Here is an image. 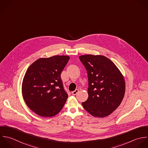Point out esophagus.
<instances>
[{"instance_id":"obj_1","label":"esophagus","mask_w":148,"mask_h":148,"mask_svg":"<svg viewBox=\"0 0 148 148\" xmlns=\"http://www.w3.org/2000/svg\"><path fill=\"white\" fill-rule=\"evenodd\" d=\"M78 92H79V90H78V89H75L74 91H73V92H71V94H72L73 95H76L78 93Z\"/></svg>"}]
</instances>
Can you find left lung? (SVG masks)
<instances>
[{"instance_id": "1", "label": "left lung", "mask_w": 148, "mask_h": 148, "mask_svg": "<svg viewBox=\"0 0 148 148\" xmlns=\"http://www.w3.org/2000/svg\"><path fill=\"white\" fill-rule=\"evenodd\" d=\"M86 69L88 98L82 103L91 115L103 118L112 114L121 104L125 93V81L121 71L103 55H81Z\"/></svg>"}]
</instances>
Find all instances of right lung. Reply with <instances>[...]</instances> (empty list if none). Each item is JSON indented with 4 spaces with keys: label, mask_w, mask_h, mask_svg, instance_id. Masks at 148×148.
I'll return each mask as SVG.
<instances>
[{
    "label": "right lung",
    "mask_w": 148,
    "mask_h": 148,
    "mask_svg": "<svg viewBox=\"0 0 148 148\" xmlns=\"http://www.w3.org/2000/svg\"><path fill=\"white\" fill-rule=\"evenodd\" d=\"M69 59L65 55L41 58L27 69L22 84V94L27 107L37 115L52 117L63 107L68 95L60 74Z\"/></svg>",
    "instance_id": "obj_1"
}]
</instances>
